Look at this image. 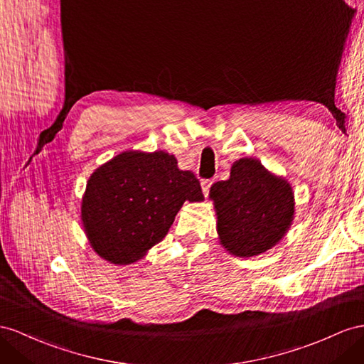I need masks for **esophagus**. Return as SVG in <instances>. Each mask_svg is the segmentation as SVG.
<instances>
[{"label": "esophagus", "mask_w": 364, "mask_h": 364, "mask_svg": "<svg viewBox=\"0 0 364 364\" xmlns=\"http://www.w3.org/2000/svg\"><path fill=\"white\" fill-rule=\"evenodd\" d=\"M212 183H213L212 180H203V181H201V189H203V193L206 195V197H208V193H209V189H210Z\"/></svg>", "instance_id": "esophagus-1"}]
</instances>
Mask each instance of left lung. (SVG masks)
I'll list each match as a JSON object with an SVG mask.
<instances>
[{
	"label": "left lung",
	"mask_w": 364,
	"mask_h": 364,
	"mask_svg": "<svg viewBox=\"0 0 364 364\" xmlns=\"http://www.w3.org/2000/svg\"><path fill=\"white\" fill-rule=\"evenodd\" d=\"M220 245L237 257L272 249L294 220V192L287 180L269 172L257 158H241L226 181L212 184Z\"/></svg>",
	"instance_id": "1"
}]
</instances>
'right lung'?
<instances>
[{"mask_svg": "<svg viewBox=\"0 0 364 364\" xmlns=\"http://www.w3.org/2000/svg\"><path fill=\"white\" fill-rule=\"evenodd\" d=\"M201 200L200 181L173 155L126 151L90 175L81 221L101 258L130 264L166 237L184 201Z\"/></svg>", "mask_w": 364, "mask_h": 364, "instance_id": "add662e5", "label": "right lung"}]
</instances>
